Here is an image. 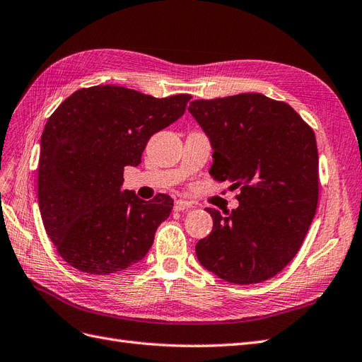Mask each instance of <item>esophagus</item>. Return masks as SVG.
<instances>
[{
    "label": "esophagus",
    "mask_w": 362,
    "mask_h": 362,
    "mask_svg": "<svg viewBox=\"0 0 362 362\" xmlns=\"http://www.w3.org/2000/svg\"><path fill=\"white\" fill-rule=\"evenodd\" d=\"M191 208H194V203H191V202L182 200V199L174 202V211H185V209H191Z\"/></svg>",
    "instance_id": "34e87169"
}]
</instances>
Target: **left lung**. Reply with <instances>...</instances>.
<instances>
[{
  "mask_svg": "<svg viewBox=\"0 0 362 362\" xmlns=\"http://www.w3.org/2000/svg\"><path fill=\"white\" fill-rule=\"evenodd\" d=\"M188 110L211 139L209 174L241 191L230 212L206 208L214 227L195 253L227 282H264L293 261L317 211L314 130L290 105L256 92L194 100Z\"/></svg>",
  "mask_w": 362,
  "mask_h": 362,
  "instance_id": "8db88e82",
  "label": "left lung"
}]
</instances>
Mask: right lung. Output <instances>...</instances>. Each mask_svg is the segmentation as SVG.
<instances>
[{"mask_svg": "<svg viewBox=\"0 0 362 362\" xmlns=\"http://www.w3.org/2000/svg\"><path fill=\"white\" fill-rule=\"evenodd\" d=\"M189 94L154 98L122 86L81 88L53 112L40 138L37 200L59 255L77 270L110 274L147 255L173 199L121 189L154 133L177 121Z\"/></svg>", "mask_w": 362, "mask_h": 362, "instance_id": "right-lung-1", "label": "right lung"}]
</instances>
